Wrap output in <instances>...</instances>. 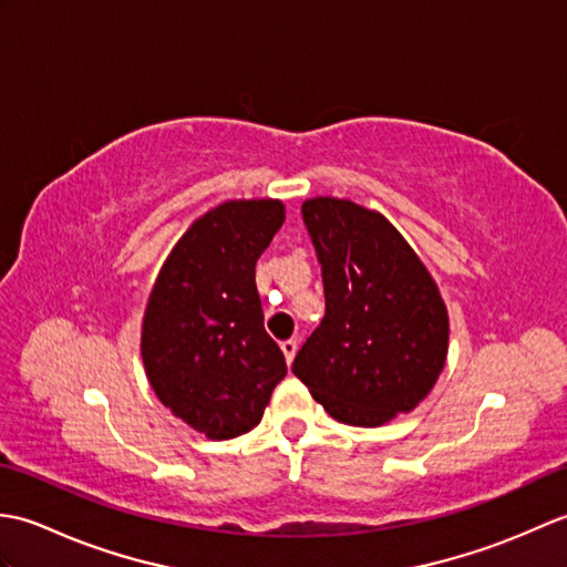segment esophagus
Wrapping results in <instances>:
<instances>
[{
    "label": "esophagus",
    "instance_id": "obj_1",
    "mask_svg": "<svg viewBox=\"0 0 567 567\" xmlns=\"http://www.w3.org/2000/svg\"><path fill=\"white\" fill-rule=\"evenodd\" d=\"M280 348H282V353H285V360H287V363H292V360H295V355H297V341H282L280 343Z\"/></svg>",
    "mask_w": 567,
    "mask_h": 567
}]
</instances>
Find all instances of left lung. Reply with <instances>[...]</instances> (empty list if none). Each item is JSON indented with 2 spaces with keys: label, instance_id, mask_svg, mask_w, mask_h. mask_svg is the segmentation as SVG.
Instances as JSON below:
<instances>
[{
  "label": "left lung",
  "instance_id": "left-lung-1",
  "mask_svg": "<svg viewBox=\"0 0 567 567\" xmlns=\"http://www.w3.org/2000/svg\"><path fill=\"white\" fill-rule=\"evenodd\" d=\"M327 315L292 372L348 426H382L426 400L449 355V309L416 250L351 199L302 204Z\"/></svg>",
  "mask_w": 567,
  "mask_h": 567
}]
</instances>
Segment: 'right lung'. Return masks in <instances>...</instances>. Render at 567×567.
I'll use <instances>...</instances> for the list:
<instances>
[{"label":"right lung","mask_w":567,"mask_h":567,"mask_svg":"<svg viewBox=\"0 0 567 567\" xmlns=\"http://www.w3.org/2000/svg\"><path fill=\"white\" fill-rule=\"evenodd\" d=\"M285 221L280 199H228L179 236L155 277L141 358L155 396L212 441L260 424L287 363L262 327L256 262Z\"/></svg>","instance_id":"add662e5"}]
</instances>
